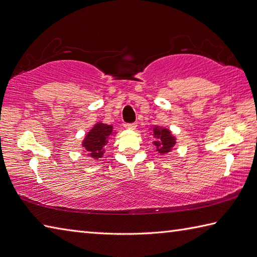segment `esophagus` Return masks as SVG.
Segmentation results:
<instances>
[{
  "label": "esophagus",
  "mask_w": 257,
  "mask_h": 257,
  "mask_svg": "<svg viewBox=\"0 0 257 257\" xmlns=\"http://www.w3.org/2000/svg\"><path fill=\"white\" fill-rule=\"evenodd\" d=\"M125 127H127V128H128V129H130V130H135L136 128H137V122L127 123V124H125Z\"/></svg>",
  "instance_id": "1"
}]
</instances>
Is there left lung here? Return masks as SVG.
<instances>
[{
    "label": "left lung",
    "instance_id": "1",
    "mask_svg": "<svg viewBox=\"0 0 257 257\" xmlns=\"http://www.w3.org/2000/svg\"><path fill=\"white\" fill-rule=\"evenodd\" d=\"M154 134L157 137V141H155V146L157 147V150L160 154H167L171 150L172 147L176 145V138L172 137L171 133L168 129L165 128H158L154 129Z\"/></svg>",
    "mask_w": 257,
    "mask_h": 257
}]
</instances>
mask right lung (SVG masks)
Instances as JSON below:
<instances>
[{
    "mask_svg": "<svg viewBox=\"0 0 257 257\" xmlns=\"http://www.w3.org/2000/svg\"><path fill=\"white\" fill-rule=\"evenodd\" d=\"M112 133V127L105 123H97L90 132L87 134L83 143L85 149L89 152L91 158H101L103 155V147L108 143L107 138Z\"/></svg>",
    "mask_w": 257,
    "mask_h": 257,
    "instance_id": "obj_1",
    "label": "right lung"
}]
</instances>
